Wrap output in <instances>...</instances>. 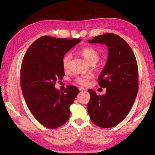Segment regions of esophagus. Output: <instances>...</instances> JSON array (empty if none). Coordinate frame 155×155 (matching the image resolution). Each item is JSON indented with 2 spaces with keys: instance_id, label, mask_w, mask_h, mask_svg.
Segmentation results:
<instances>
[{
  "instance_id": "esophagus-1",
  "label": "esophagus",
  "mask_w": 155,
  "mask_h": 155,
  "mask_svg": "<svg viewBox=\"0 0 155 155\" xmlns=\"http://www.w3.org/2000/svg\"><path fill=\"white\" fill-rule=\"evenodd\" d=\"M79 90L80 91H86V90H87V89L81 87H79Z\"/></svg>"
}]
</instances>
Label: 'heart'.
I'll return each mask as SVG.
<instances>
[{"mask_svg": "<svg viewBox=\"0 0 155 155\" xmlns=\"http://www.w3.org/2000/svg\"><path fill=\"white\" fill-rule=\"evenodd\" d=\"M81 54L85 57L87 61L90 63L93 61H98L99 59V53L96 50L91 46L84 47L80 51ZM72 59V54L68 52L65 54L62 58V65L63 68L65 70H68L70 68V63H71ZM91 77L90 75H85L78 77L75 79L76 83H77L79 85L87 86L90 83V80Z\"/></svg>", "mask_w": 155, "mask_h": 155, "instance_id": "b5f03b06", "label": "heart"}]
</instances>
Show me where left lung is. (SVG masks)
Here are the masks:
<instances>
[{"instance_id": "1", "label": "left lung", "mask_w": 155, "mask_h": 155, "mask_svg": "<svg viewBox=\"0 0 155 155\" xmlns=\"http://www.w3.org/2000/svg\"><path fill=\"white\" fill-rule=\"evenodd\" d=\"M90 43L107 46L108 59L98 77V85L107 88L104 95L89 90L87 111L94 124L114 127L130 112L138 92V66L133 50L126 41L114 33L96 36Z\"/></svg>"}]
</instances>
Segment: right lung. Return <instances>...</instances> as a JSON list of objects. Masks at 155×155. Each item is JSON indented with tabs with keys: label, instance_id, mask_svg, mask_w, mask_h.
I'll list each match as a JSON object with an SVG mask.
<instances>
[{
	"label": "right lung",
	"instance_id": "add662e5",
	"mask_svg": "<svg viewBox=\"0 0 155 155\" xmlns=\"http://www.w3.org/2000/svg\"><path fill=\"white\" fill-rule=\"evenodd\" d=\"M81 40L42 36L31 44L23 58L22 94L34 117L46 128H58L68 121L70 106L79 93L74 85L68 86L64 92L54 85L65 75L63 57Z\"/></svg>",
	"mask_w": 155,
	"mask_h": 155
}]
</instances>
